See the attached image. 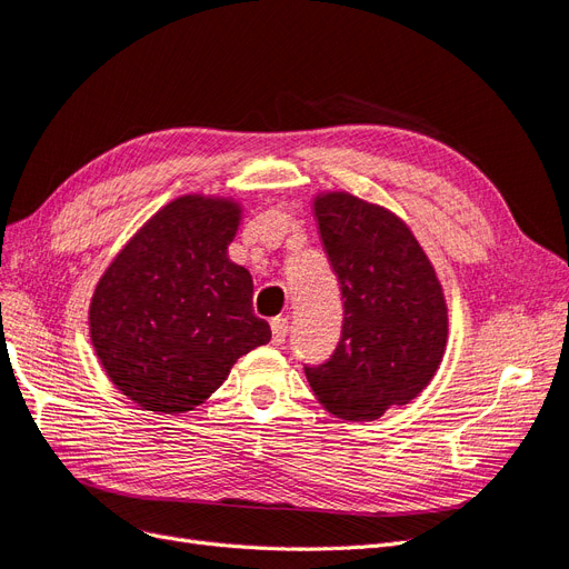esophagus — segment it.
<instances>
[{
	"label": "esophagus",
	"instance_id": "34e87169",
	"mask_svg": "<svg viewBox=\"0 0 569 569\" xmlns=\"http://www.w3.org/2000/svg\"><path fill=\"white\" fill-rule=\"evenodd\" d=\"M270 331H272V343H276V346L284 343V339H287V335H289V322H287V318H272V320H270Z\"/></svg>",
	"mask_w": 569,
	"mask_h": 569
}]
</instances>
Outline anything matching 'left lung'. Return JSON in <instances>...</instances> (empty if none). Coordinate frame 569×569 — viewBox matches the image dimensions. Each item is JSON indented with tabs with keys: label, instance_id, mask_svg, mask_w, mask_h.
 Segmentation results:
<instances>
[{
	"label": "left lung",
	"instance_id": "obj_1",
	"mask_svg": "<svg viewBox=\"0 0 569 569\" xmlns=\"http://www.w3.org/2000/svg\"><path fill=\"white\" fill-rule=\"evenodd\" d=\"M316 219L339 278L337 350L303 367L316 398L341 419L375 421L433 379L447 343V303L433 266L396 213L348 192L316 198Z\"/></svg>",
	"mask_w": 569,
	"mask_h": 569
}]
</instances>
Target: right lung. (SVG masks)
I'll use <instances>...</instances> for the list:
<instances>
[{"label":"right lung","mask_w":569,"mask_h":569,"mask_svg":"<svg viewBox=\"0 0 569 569\" xmlns=\"http://www.w3.org/2000/svg\"><path fill=\"white\" fill-rule=\"evenodd\" d=\"M240 204L183 194L133 234L96 284L89 329L110 381L148 411L202 405L270 341L249 270L228 259Z\"/></svg>","instance_id":"1"}]
</instances>
